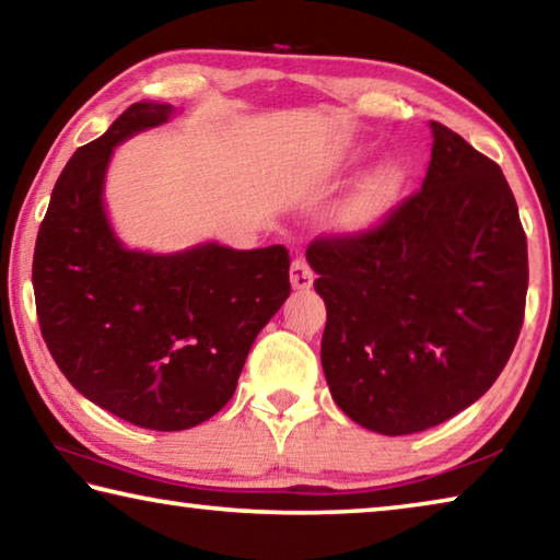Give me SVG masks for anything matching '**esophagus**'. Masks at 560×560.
Returning <instances> with one entry per match:
<instances>
[{"mask_svg":"<svg viewBox=\"0 0 560 560\" xmlns=\"http://www.w3.org/2000/svg\"><path fill=\"white\" fill-rule=\"evenodd\" d=\"M291 287L293 289H311L314 283V269L308 267V261L303 257H296L291 261Z\"/></svg>","mask_w":560,"mask_h":560,"instance_id":"1","label":"esophagus"}]
</instances>
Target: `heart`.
Wrapping results in <instances>:
<instances>
[{
	"mask_svg": "<svg viewBox=\"0 0 560 560\" xmlns=\"http://www.w3.org/2000/svg\"><path fill=\"white\" fill-rule=\"evenodd\" d=\"M400 183V167L395 163H385L375 167L363 183L358 185L353 195L348 197V202L340 210V224L348 230H360L377 220V214L385 210V205L390 202L393 192Z\"/></svg>",
	"mask_w": 560,
	"mask_h": 560,
	"instance_id": "heart-1",
	"label": "heart"
}]
</instances>
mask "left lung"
<instances>
[{"instance_id": "1", "label": "left lung", "mask_w": 560, "mask_h": 560, "mask_svg": "<svg viewBox=\"0 0 560 560\" xmlns=\"http://www.w3.org/2000/svg\"><path fill=\"white\" fill-rule=\"evenodd\" d=\"M422 189L381 224L318 236L320 363L360 428L412 434L477 402L524 324L526 234L501 167L442 122Z\"/></svg>"}]
</instances>
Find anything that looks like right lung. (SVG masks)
I'll list each match as a JSON object with an SVG mask.
<instances>
[{
  "label": "right lung",
  "instance_id": "obj_1",
  "mask_svg": "<svg viewBox=\"0 0 560 560\" xmlns=\"http://www.w3.org/2000/svg\"><path fill=\"white\" fill-rule=\"evenodd\" d=\"M173 113L167 103H132L75 150L54 185L32 267L42 336L66 381L158 432L195 428L230 402L254 338L291 293L281 244L148 254L113 234L103 207L113 148Z\"/></svg>",
  "mask_w": 560,
  "mask_h": 560
}]
</instances>
